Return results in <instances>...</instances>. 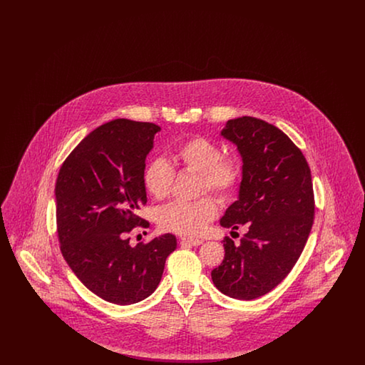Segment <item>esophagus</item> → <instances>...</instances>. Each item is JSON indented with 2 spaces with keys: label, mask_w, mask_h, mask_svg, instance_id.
<instances>
[{
  "label": "esophagus",
  "mask_w": 365,
  "mask_h": 365,
  "mask_svg": "<svg viewBox=\"0 0 365 365\" xmlns=\"http://www.w3.org/2000/svg\"><path fill=\"white\" fill-rule=\"evenodd\" d=\"M202 242H204L202 240H194V238H182L180 240L182 245H190V246H200Z\"/></svg>",
  "instance_id": "esophagus-1"
}]
</instances>
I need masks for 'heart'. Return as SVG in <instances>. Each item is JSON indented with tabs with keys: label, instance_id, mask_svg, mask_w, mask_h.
I'll return each instance as SVG.
<instances>
[{
	"label": "heart",
	"instance_id": "b5f03b06",
	"mask_svg": "<svg viewBox=\"0 0 365 365\" xmlns=\"http://www.w3.org/2000/svg\"><path fill=\"white\" fill-rule=\"evenodd\" d=\"M175 167L198 173V190L213 191L227 198L238 189L242 168L238 158L222 156V148L212 139L191 137L180 142L175 149ZM174 168L163 158L152 160L143 173V185L157 200L165 198L174 183ZM217 202L205 195L195 201H175L157 210V223L163 231L194 237L201 234L209 222L217 215Z\"/></svg>",
	"mask_w": 365,
	"mask_h": 365
}]
</instances>
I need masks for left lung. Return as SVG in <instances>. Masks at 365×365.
Returning a JSON list of instances; mask_svg holds the SVG:
<instances>
[{"label":"left lung","instance_id":"left-lung-1","mask_svg":"<svg viewBox=\"0 0 365 365\" xmlns=\"http://www.w3.org/2000/svg\"><path fill=\"white\" fill-rule=\"evenodd\" d=\"M242 157L238 200L220 225L247 232L235 245L225 238V260L212 271L215 286L231 298L269 293L299 259L314 217L312 175L307 158L278 127L242 116L222 130Z\"/></svg>","mask_w":365,"mask_h":365}]
</instances>
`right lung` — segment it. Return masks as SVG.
Returning a JSON list of instances; mask_svg holds the SVG:
<instances>
[{
	"instance_id": "right-lung-1",
	"label": "right lung",
	"mask_w": 365,
	"mask_h": 365,
	"mask_svg": "<svg viewBox=\"0 0 365 365\" xmlns=\"http://www.w3.org/2000/svg\"><path fill=\"white\" fill-rule=\"evenodd\" d=\"M161 128L116 119L91 131L63 163L56 180L60 249L90 292L118 305L135 304L158 286L173 234L130 245L128 232L146 227L137 210L146 204L145 160Z\"/></svg>"
}]
</instances>
